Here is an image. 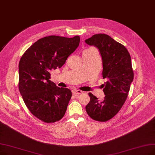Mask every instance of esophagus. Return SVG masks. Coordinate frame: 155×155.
Masks as SVG:
<instances>
[{
	"label": "esophagus",
	"mask_w": 155,
	"mask_h": 155,
	"mask_svg": "<svg viewBox=\"0 0 155 155\" xmlns=\"http://www.w3.org/2000/svg\"><path fill=\"white\" fill-rule=\"evenodd\" d=\"M73 93L74 95H79L81 93H82V91L81 90H78V89H74L73 91Z\"/></svg>",
	"instance_id": "1"
}]
</instances>
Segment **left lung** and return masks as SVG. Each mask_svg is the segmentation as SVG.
I'll return each instance as SVG.
<instances>
[{"instance_id": "1", "label": "left lung", "mask_w": 155, "mask_h": 155, "mask_svg": "<svg viewBox=\"0 0 155 155\" xmlns=\"http://www.w3.org/2000/svg\"><path fill=\"white\" fill-rule=\"evenodd\" d=\"M98 48L102 58L104 98L99 100L89 93L90 101L85 110L90 117L104 122L115 116L127 98L134 80L131 57L124 46L105 34H94L85 40Z\"/></svg>"}]
</instances>
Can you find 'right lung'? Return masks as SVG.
Listing matches in <instances>:
<instances>
[{
    "instance_id": "add662e5",
    "label": "right lung",
    "mask_w": 155,
    "mask_h": 155,
    "mask_svg": "<svg viewBox=\"0 0 155 155\" xmlns=\"http://www.w3.org/2000/svg\"><path fill=\"white\" fill-rule=\"evenodd\" d=\"M80 37L50 36L39 39L21 57L18 87L28 109L45 123L59 121L66 113L71 91L50 81L51 70L61 68L78 47Z\"/></svg>"
}]
</instances>
